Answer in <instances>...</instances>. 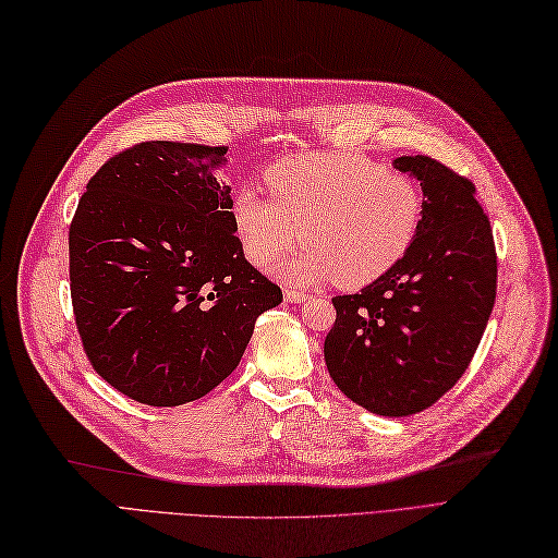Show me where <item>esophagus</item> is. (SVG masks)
<instances>
[{"mask_svg": "<svg viewBox=\"0 0 558 558\" xmlns=\"http://www.w3.org/2000/svg\"><path fill=\"white\" fill-rule=\"evenodd\" d=\"M284 301H290V303H303L307 296L303 294V292H296V290H292V287H284Z\"/></svg>", "mask_w": 558, "mask_h": 558, "instance_id": "esophagus-1", "label": "esophagus"}]
</instances>
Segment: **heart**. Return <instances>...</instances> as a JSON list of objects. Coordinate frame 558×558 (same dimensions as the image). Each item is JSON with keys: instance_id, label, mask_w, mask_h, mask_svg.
I'll return each mask as SVG.
<instances>
[{"instance_id": "1", "label": "heart", "mask_w": 558, "mask_h": 558, "mask_svg": "<svg viewBox=\"0 0 558 558\" xmlns=\"http://www.w3.org/2000/svg\"><path fill=\"white\" fill-rule=\"evenodd\" d=\"M271 197L241 189L232 222L255 266L305 245L268 268L296 284L338 280L359 290L390 271L414 241L423 197L414 179L352 151L299 154L266 172Z\"/></svg>"}]
</instances>
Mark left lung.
Here are the masks:
<instances>
[{
    "instance_id": "obj_1",
    "label": "left lung",
    "mask_w": 558,
    "mask_h": 558,
    "mask_svg": "<svg viewBox=\"0 0 558 558\" xmlns=\"http://www.w3.org/2000/svg\"><path fill=\"white\" fill-rule=\"evenodd\" d=\"M393 168L423 189L404 257L356 294L336 296L324 340L328 375L379 416H411L464 375L497 299V251L473 183L429 156Z\"/></svg>"
}]
</instances>
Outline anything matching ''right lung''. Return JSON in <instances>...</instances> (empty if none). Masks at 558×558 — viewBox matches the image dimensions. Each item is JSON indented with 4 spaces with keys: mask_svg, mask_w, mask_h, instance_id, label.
<instances>
[{
    "mask_svg": "<svg viewBox=\"0 0 558 558\" xmlns=\"http://www.w3.org/2000/svg\"><path fill=\"white\" fill-rule=\"evenodd\" d=\"M225 147L142 142L89 179L69 232L75 324L119 393L179 407L234 373L280 287L243 257Z\"/></svg>",
    "mask_w": 558,
    "mask_h": 558,
    "instance_id": "right-lung-1",
    "label": "right lung"
}]
</instances>
